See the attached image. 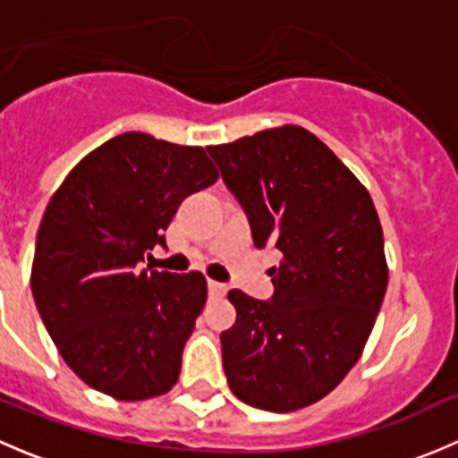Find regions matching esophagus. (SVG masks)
<instances>
[{
	"mask_svg": "<svg viewBox=\"0 0 458 458\" xmlns=\"http://www.w3.org/2000/svg\"><path fill=\"white\" fill-rule=\"evenodd\" d=\"M225 284H219V281H208V293H210L212 299H221L225 294Z\"/></svg>",
	"mask_w": 458,
	"mask_h": 458,
	"instance_id": "1",
	"label": "esophagus"
}]
</instances>
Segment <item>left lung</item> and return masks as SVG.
<instances>
[{"label": "left lung", "instance_id": "obj_1", "mask_svg": "<svg viewBox=\"0 0 458 458\" xmlns=\"http://www.w3.org/2000/svg\"><path fill=\"white\" fill-rule=\"evenodd\" d=\"M246 210L257 248L284 255L275 294L228 299L237 321L221 335L237 399L293 412L330 394L361 357L387 288L383 230L370 192L318 137L281 126L208 146Z\"/></svg>", "mask_w": 458, "mask_h": 458}]
</instances>
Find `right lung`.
Returning <instances> with one entry per match:
<instances>
[{
    "mask_svg": "<svg viewBox=\"0 0 458 458\" xmlns=\"http://www.w3.org/2000/svg\"><path fill=\"white\" fill-rule=\"evenodd\" d=\"M216 179L203 148L123 132L86 155L50 197L30 290L64 361L95 390L143 401L177 383L206 276L140 263L165 246L179 203Z\"/></svg>",
    "mask_w": 458,
    "mask_h": 458,
    "instance_id": "right-lung-1",
    "label": "right lung"
}]
</instances>
